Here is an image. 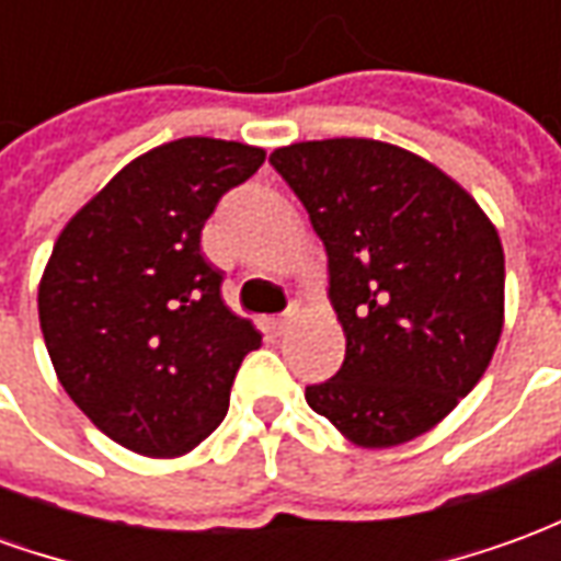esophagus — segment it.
Instances as JSON below:
<instances>
[{
    "label": "esophagus",
    "instance_id": "34e87169",
    "mask_svg": "<svg viewBox=\"0 0 561 561\" xmlns=\"http://www.w3.org/2000/svg\"><path fill=\"white\" fill-rule=\"evenodd\" d=\"M291 321H294V312H285V316L273 318V330H276V333H285V330L291 328Z\"/></svg>",
    "mask_w": 561,
    "mask_h": 561
}]
</instances>
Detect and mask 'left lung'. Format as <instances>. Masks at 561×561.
<instances>
[{"label":"left lung","mask_w":561,"mask_h":561,"mask_svg":"<svg viewBox=\"0 0 561 561\" xmlns=\"http://www.w3.org/2000/svg\"><path fill=\"white\" fill-rule=\"evenodd\" d=\"M270 164L328 249L340 373L309 409L360 447L412 442L457 409L505 324V252L478 201L433 161L369 138L304 140Z\"/></svg>","instance_id":"1"}]
</instances>
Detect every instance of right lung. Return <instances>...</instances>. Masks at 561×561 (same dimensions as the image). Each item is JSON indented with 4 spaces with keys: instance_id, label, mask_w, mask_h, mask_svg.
Masks as SVG:
<instances>
[{
    "instance_id": "right-lung-1",
    "label": "right lung",
    "mask_w": 561,
    "mask_h": 561,
    "mask_svg": "<svg viewBox=\"0 0 561 561\" xmlns=\"http://www.w3.org/2000/svg\"><path fill=\"white\" fill-rule=\"evenodd\" d=\"M264 156L237 140L161 144L59 233L38 285L44 345L59 385L116 445L183 457L225 421L261 333L221 300L201 231Z\"/></svg>"
}]
</instances>
